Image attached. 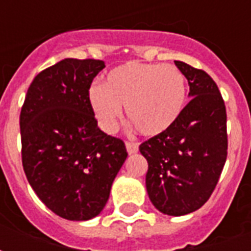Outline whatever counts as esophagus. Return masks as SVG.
<instances>
[{
	"mask_svg": "<svg viewBox=\"0 0 251 251\" xmlns=\"http://www.w3.org/2000/svg\"><path fill=\"white\" fill-rule=\"evenodd\" d=\"M126 151H127L129 154L137 153V151H138V144L133 141H126Z\"/></svg>",
	"mask_w": 251,
	"mask_h": 251,
	"instance_id": "34e87169",
	"label": "esophagus"
}]
</instances>
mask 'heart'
Segmentation results:
<instances>
[{
	"mask_svg": "<svg viewBox=\"0 0 251 251\" xmlns=\"http://www.w3.org/2000/svg\"><path fill=\"white\" fill-rule=\"evenodd\" d=\"M88 103L99 127L113 133L126 117L140 134L156 137L179 121L187 103V80L172 64L127 62L113 68L102 84L88 90Z\"/></svg>",
	"mask_w": 251,
	"mask_h": 251,
	"instance_id": "heart-1",
	"label": "heart"
}]
</instances>
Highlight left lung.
<instances>
[{
  "instance_id": "left-lung-1",
  "label": "left lung",
  "mask_w": 251,
  "mask_h": 251,
  "mask_svg": "<svg viewBox=\"0 0 251 251\" xmlns=\"http://www.w3.org/2000/svg\"><path fill=\"white\" fill-rule=\"evenodd\" d=\"M189 84V98L168 131L140 145L148 161L149 199L165 215L199 210L210 199L227 157L226 106L219 88L203 70L175 62Z\"/></svg>"
}]
</instances>
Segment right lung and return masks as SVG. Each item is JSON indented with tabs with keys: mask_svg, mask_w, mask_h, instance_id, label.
<instances>
[{
	"mask_svg": "<svg viewBox=\"0 0 251 251\" xmlns=\"http://www.w3.org/2000/svg\"><path fill=\"white\" fill-rule=\"evenodd\" d=\"M104 68L94 59H64L30 83L20 114L23 167L39 199L68 221H88L107 203L127 157L107 136L88 103L93 79Z\"/></svg>",
	"mask_w": 251,
	"mask_h": 251,
	"instance_id": "right-lung-1",
	"label": "right lung"
}]
</instances>
